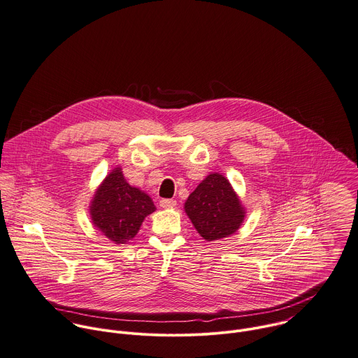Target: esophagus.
<instances>
[{
	"label": "esophagus",
	"mask_w": 358,
	"mask_h": 358,
	"mask_svg": "<svg viewBox=\"0 0 358 358\" xmlns=\"http://www.w3.org/2000/svg\"><path fill=\"white\" fill-rule=\"evenodd\" d=\"M176 205H177V202L174 199H162L160 201L162 208H174Z\"/></svg>",
	"instance_id": "obj_1"
}]
</instances>
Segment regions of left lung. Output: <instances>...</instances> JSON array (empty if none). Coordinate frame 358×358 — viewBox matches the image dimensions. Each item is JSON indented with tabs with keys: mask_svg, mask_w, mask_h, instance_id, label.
<instances>
[{
	"mask_svg": "<svg viewBox=\"0 0 358 358\" xmlns=\"http://www.w3.org/2000/svg\"><path fill=\"white\" fill-rule=\"evenodd\" d=\"M199 236L206 241H216L234 234L244 222L245 209L229 180L219 174H209L188 196L184 205Z\"/></svg>",
	"mask_w": 358,
	"mask_h": 358,
	"instance_id": "left-lung-1",
	"label": "left lung"
}]
</instances>
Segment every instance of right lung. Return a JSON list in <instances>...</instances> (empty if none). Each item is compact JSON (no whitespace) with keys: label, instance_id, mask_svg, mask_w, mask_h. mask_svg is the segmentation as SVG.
I'll use <instances>...</instances> for the list:
<instances>
[{"label":"right lung","instance_id":"right-lung-1","mask_svg":"<svg viewBox=\"0 0 358 358\" xmlns=\"http://www.w3.org/2000/svg\"><path fill=\"white\" fill-rule=\"evenodd\" d=\"M89 208L94 227L114 244L132 240L145 217L156 210L148 194L125 181L121 167L103 180Z\"/></svg>","mask_w":358,"mask_h":358}]
</instances>
